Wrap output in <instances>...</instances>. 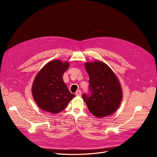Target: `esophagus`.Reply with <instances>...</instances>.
Wrapping results in <instances>:
<instances>
[{
    "instance_id": "1",
    "label": "esophagus",
    "mask_w": 157,
    "mask_h": 157,
    "mask_svg": "<svg viewBox=\"0 0 157 157\" xmlns=\"http://www.w3.org/2000/svg\"><path fill=\"white\" fill-rule=\"evenodd\" d=\"M75 95L77 96H81V91H80V90H78V91L76 92Z\"/></svg>"
}]
</instances>
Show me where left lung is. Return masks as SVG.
<instances>
[{
	"label": "left lung",
	"instance_id": "1",
	"mask_svg": "<svg viewBox=\"0 0 157 157\" xmlns=\"http://www.w3.org/2000/svg\"><path fill=\"white\" fill-rule=\"evenodd\" d=\"M91 96L82 95L89 111L98 118L106 117L119 107L123 93L119 80L109 66L101 61L86 62Z\"/></svg>",
	"mask_w": 157,
	"mask_h": 157
}]
</instances>
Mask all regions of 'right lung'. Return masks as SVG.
<instances>
[{"instance_id":"right-lung-1","label":"right lung","mask_w":157,"mask_h":157,"mask_svg":"<svg viewBox=\"0 0 157 157\" xmlns=\"http://www.w3.org/2000/svg\"><path fill=\"white\" fill-rule=\"evenodd\" d=\"M69 64L67 61L52 60L36 75L31 92L36 105L42 110L52 114L59 113L75 97L69 91L63 80V75Z\"/></svg>"}]
</instances>
